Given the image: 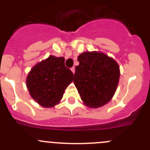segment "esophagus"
Masks as SVG:
<instances>
[{"mask_svg": "<svg viewBox=\"0 0 150 150\" xmlns=\"http://www.w3.org/2000/svg\"><path fill=\"white\" fill-rule=\"evenodd\" d=\"M71 70H72V72H73V73H75V67H72V68H71Z\"/></svg>", "mask_w": 150, "mask_h": 150, "instance_id": "esophagus-1", "label": "esophagus"}]
</instances>
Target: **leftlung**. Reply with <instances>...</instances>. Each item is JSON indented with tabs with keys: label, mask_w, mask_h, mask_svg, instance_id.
I'll return each mask as SVG.
<instances>
[{
	"label": "left lung",
	"mask_w": 150,
	"mask_h": 150,
	"mask_svg": "<svg viewBox=\"0 0 150 150\" xmlns=\"http://www.w3.org/2000/svg\"><path fill=\"white\" fill-rule=\"evenodd\" d=\"M74 83L83 103L98 108L111 100L120 78L119 65L101 52H84L78 57Z\"/></svg>",
	"instance_id": "obj_1"
}]
</instances>
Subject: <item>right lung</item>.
Here are the masks:
<instances>
[{
	"label": "right lung",
	"mask_w": 150,
	"mask_h": 150,
	"mask_svg": "<svg viewBox=\"0 0 150 150\" xmlns=\"http://www.w3.org/2000/svg\"><path fill=\"white\" fill-rule=\"evenodd\" d=\"M64 57L49 56L35 65L26 77V87L39 105L51 108L59 103L64 91L73 81V73L65 67Z\"/></svg>",
	"instance_id": "1"
}]
</instances>
